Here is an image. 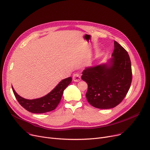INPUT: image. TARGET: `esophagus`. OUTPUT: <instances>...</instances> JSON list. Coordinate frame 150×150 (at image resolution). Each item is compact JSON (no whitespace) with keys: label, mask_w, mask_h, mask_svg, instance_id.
<instances>
[{"label":"esophagus","mask_w":150,"mask_h":150,"mask_svg":"<svg viewBox=\"0 0 150 150\" xmlns=\"http://www.w3.org/2000/svg\"><path fill=\"white\" fill-rule=\"evenodd\" d=\"M73 81H74L76 82H79L81 80V77L79 74L76 73V74H74V76L73 77Z\"/></svg>","instance_id":"obj_1"}]
</instances>
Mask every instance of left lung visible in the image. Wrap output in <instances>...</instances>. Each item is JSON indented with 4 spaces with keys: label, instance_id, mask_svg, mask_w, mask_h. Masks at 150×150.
I'll return each mask as SVG.
<instances>
[{
    "label": "left lung",
    "instance_id": "obj_1",
    "mask_svg": "<svg viewBox=\"0 0 150 150\" xmlns=\"http://www.w3.org/2000/svg\"><path fill=\"white\" fill-rule=\"evenodd\" d=\"M112 57L107 63L86 67L82 79L88 84L86 97L95 108L110 109L125 98L132 81L131 64L127 51L116 41Z\"/></svg>",
    "mask_w": 150,
    "mask_h": 150
}]
</instances>
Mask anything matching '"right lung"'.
I'll list each match as a JSON object with an SVG mask.
<instances>
[{"label": "right lung", "instance_id": "right-lung-1", "mask_svg": "<svg viewBox=\"0 0 150 150\" xmlns=\"http://www.w3.org/2000/svg\"><path fill=\"white\" fill-rule=\"evenodd\" d=\"M72 78L69 77L61 81L47 95L35 99H26L17 94L13 87L12 89L16 99L25 110L33 113H45L54 110L59 105L64 90L71 82Z\"/></svg>", "mask_w": 150, "mask_h": 150}]
</instances>
